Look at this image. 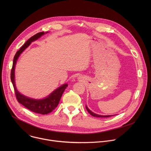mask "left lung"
Returning a JSON list of instances; mask_svg holds the SVG:
<instances>
[{
  "instance_id": "1",
  "label": "left lung",
  "mask_w": 151,
  "mask_h": 151,
  "mask_svg": "<svg viewBox=\"0 0 151 151\" xmlns=\"http://www.w3.org/2000/svg\"><path fill=\"white\" fill-rule=\"evenodd\" d=\"M86 109H87V111H88V112L92 116H96V117H99V118H107V117H111L112 116H114V115H98V114H94V112H91L88 108V107L86 106Z\"/></svg>"
}]
</instances>
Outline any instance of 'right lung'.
Masks as SVG:
<instances>
[{
  "label": "right lung",
  "instance_id": "1",
  "mask_svg": "<svg viewBox=\"0 0 151 151\" xmlns=\"http://www.w3.org/2000/svg\"><path fill=\"white\" fill-rule=\"evenodd\" d=\"M48 32H46L47 33ZM45 33L44 32H39L32 37H31L29 40H27L25 44L20 48V49L16 52L13 60L12 68L11 72V79L13 87L14 88V91L15 93V96L17 101L18 103H21L26 107L27 109L30 111L42 115H46L50 112H51L53 110L55 109V107L58 106L60 99L62 96V94L67 88L68 85L65 83L61 87L57 88L52 93H51L47 97L43 99H33L29 97H27L18 91L17 88L15 87V67L17 63V61L19 56V55L23 52V51L27 48L31 43L38 38H39L41 36L44 35Z\"/></svg>",
  "mask_w": 151,
  "mask_h": 151
}]
</instances>
